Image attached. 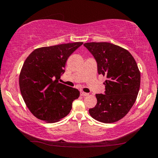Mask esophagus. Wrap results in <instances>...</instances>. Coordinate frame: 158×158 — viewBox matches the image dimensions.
<instances>
[{
	"label": "esophagus",
	"instance_id": "34e87169",
	"mask_svg": "<svg viewBox=\"0 0 158 158\" xmlns=\"http://www.w3.org/2000/svg\"><path fill=\"white\" fill-rule=\"evenodd\" d=\"M80 95H81V96H87V95H89V93H85L84 91H81V93H80Z\"/></svg>",
	"mask_w": 158,
	"mask_h": 158
}]
</instances>
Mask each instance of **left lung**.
I'll use <instances>...</instances> for the list:
<instances>
[{
  "label": "left lung",
  "mask_w": 158,
  "mask_h": 158,
  "mask_svg": "<svg viewBox=\"0 0 158 158\" xmlns=\"http://www.w3.org/2000/svg\"><path fill=\"white\" fill-rule=\"evenodd\" d=\"M98 63L99 74L106 79L105 94H96L97 104L89 109L96 121L105 123L118 121L132 108L140 88L141 75L132 54L124 48L109 42H88Z\"/></svg>",
  "instance_id": "obj_1"
}]
</instances>
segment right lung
Returning <instances> with one entry per match:
<instances>
[{
  "label": "right lung",
  "mask_w": 158,
  "mask_h": 158,
  "mask_svg": "<svg viewBox=\"0 0 158 158\" xmlns=\"http://www.w3.org/2000/svg\"><path fill=\"white\" fill-rule=\"evenodd\" d=\"M82 44L37 48L26 58L19 74L20 91L26 106L37 118L56 123L70 112L80 92L60 84L58 79L69 56Z\"/></svg>",
  "instance_id": "add662e5"
}]
</instances>
